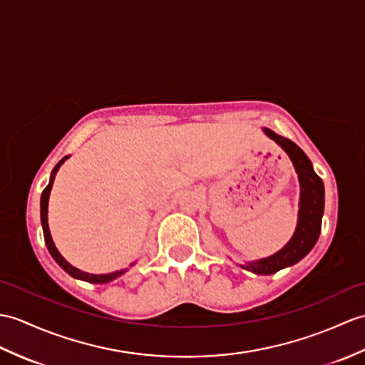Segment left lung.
I'll return each instance as SVG.
<instances>
[{"mask_svg": "<svg viewBox=\"0 0 365 365\" xmlns=\"http://www.w3.org/2000/svg\"><path fill=\"white\" fill-rule=\"evenodd\" d=\"M264 132L274 141H277L287 152V155L291 157L302 186L299 224L292 240L282 250L277 252L275 255L250 262L249 266H242L244 269L252 270L255 274L270 275L278 272L279 269L295 264V262L300 261L304 255H308L309 250L314 247L320 235L322 215H324L325 205V191L324 182L314 173L309 158L304 155V152L297 144L292 143L291 140L279 137V135L269 129H264Z\"/></svg>", "mask_w": 365, "mask_h": 365, "instance_id": "8db88e82", "label": "left lung"}]
</instances>
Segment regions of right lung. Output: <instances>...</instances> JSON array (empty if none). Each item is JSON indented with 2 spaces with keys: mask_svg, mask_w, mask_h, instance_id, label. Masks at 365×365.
<instances>
[{
  "mask_svg": "<svg viewBox=\"0 0 365 365\" xmlns=\"http://www.w3.org/2000/svg\"><path fill=\"white\" fill-rule=\"evenodd\" d=\"M66 158V157H65ZM65 158H62L61 162H58L54 168L53 171V177H51V180L48 183L46 188L43 190V192H41V200H40V216H41V227H43V236H45V242H46V247L51 253V257H53L57 264L61 266L65 272L70 274L71 277L74 278H79V279H86V282L88 283H108L112 282V279L118 278L120 275L124 274V270H118V272H113V274H107V275H93V274H87V272H82V270L73 267L70 262H68L61 253H58V250L56 249V245L53 242V238H51V233H49V227H48V199H49V192H51V188H53V182H54V174L57 173L58 166H61Z\"/></svg>",
  "mask_w": 365,
  "mask_h": 365,
  "instance_id": "add662e5",
  "label": "right lung"
}]
</instances>
